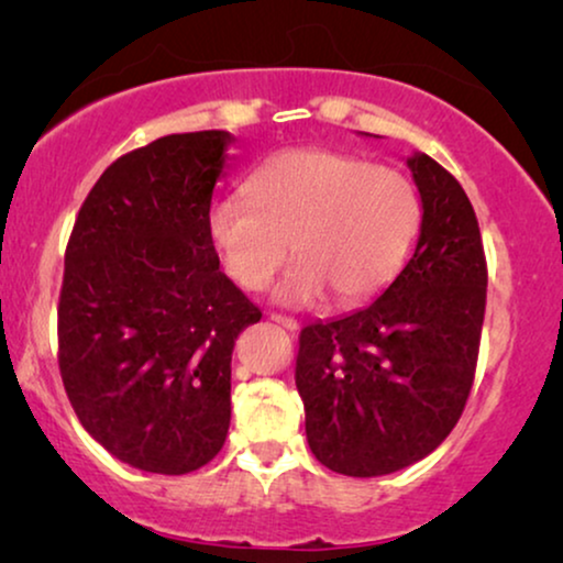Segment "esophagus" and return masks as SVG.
Masks as SVG:
<instances>
[{"label": "esophagus", "instance_id": "esophagus-1", "mask_svg": "<svg viewBox=\"0 0 563 563\" xmlns=\"http://www.w3.org/2000/svg\"><path fill=\"white\" fill-rule=\"evenodd\" d=\"M272 320L276 322V325L287 328L289 333H295V330H299V322H297L295 318H287V314H276V312H272Z\"/></svg>", "mask_w": 563, "mask_h": 563}]
</instances>
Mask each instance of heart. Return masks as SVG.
<instances>
[{
    "instance_id": "1",
    "label": "heart",
    "mask_w": 563,
    "mask_h": 563,
    "mask_svg": "<svg viewBox=\"0 0 563 563\" xmlns=\"http://www.w3.org/2000/svg\"><path fill=\"white\" fill-rule=\"evenodd\" d=\"M243 189L212 205L210 241L249 291L264 289L291 251L299 261L274 295L284 305H312L328 289L338 305L374 297L395 279L420 225L405 174L328 148L276 153Z\"/></svg>"
}]
</instances>
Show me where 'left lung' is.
I'll use <instances>...</instances> for the list:
<instances>
[{
  "label": "left lung",
  "mask_w": 563,
  "mask_h": 563,
  "mask_svg": "<svg viewBox=\"0 0 563 563\" xmlns=\"http://www.w3.org/2000/svg\"><path fill=\"white\" fill-rule=\"evenodd\" d=\"M422 220L412 258L364 310L299 335L307 443L345 476L418 464L456 426L472 391L487 305L474 207L426 153L407 156Z\"/></svg>",
  "instance_id": "left-lung-1"
}]
</instances>
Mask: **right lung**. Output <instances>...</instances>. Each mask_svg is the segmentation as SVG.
<instances>
[{
    "mask_svg": "<svg viewBox=\"0 0 563 563\" xmlns=\"http://www.w3.org/2000/svg\"><path fill=\"white\" fill-rule=\"evenodd\" d=\"M235 137H158L114 161L66 249L58 366L87 433L122 464L189 474L230 428V361L261 310L220 272L214 184Z\"/></svg>",
    "mask_w": 563,
    "mask_h": 563,
    "instance_id": "1",
    "label": "right lung"
}]
</instances>
